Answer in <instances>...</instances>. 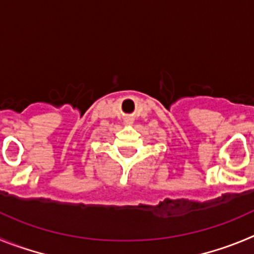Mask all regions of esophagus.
Here are the masks:
<instances>
[{
  "label": "esophagus",
  "instance_id": "34e87169",
  "mask_svg": "<svg viewBox=\"0 0 254 254\" xmlns=\"http://www.w3.org/2000/svg\"><path fill=\"white\" fill-rule=\"evenodd\" d=\"M127 124H131V120L129 119V120H127Z\"/></svg>",
  "mask_w": 254,
  "mask_h": 254
}]
</instances>
